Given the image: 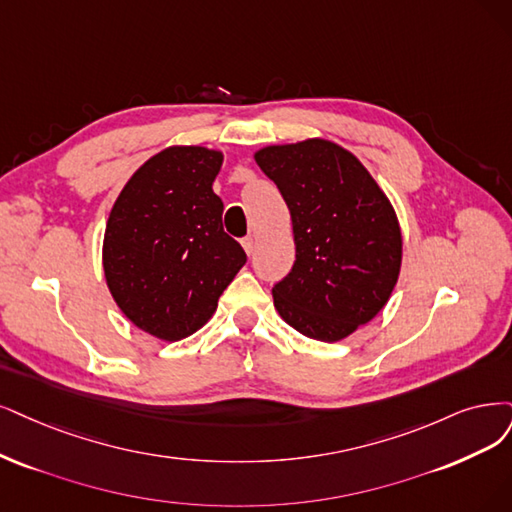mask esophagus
Returning a JSON list of instances; mask_svg holds the SVG:
<instances>
[{
	"mask_svg": "<svg viewBox=\"0 0 512 512\" xmlns=\"http://www.w3.org/2000/svg\"><path fill=\"white\" fill-rule=\"evenodd\" d=\"M242 246H244V251H246V255H253L255 253V246H257V242H255V238L253 236H249V238H244L242 240Z\"/></svg>",
	"mask_w": 512,
	"mask_h": 512,
	"instance_id": "obj_1",
	"label": "esophagus"
}]
</instances>
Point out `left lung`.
Instances as JSON below:
<instances>
[{"mask_svg":"<svg viewBox=\"0 0 512 512\" xmlns=\"http://www.w3.org/2000/svg\"><path fill=\"white\" fill-rule=\"evenodd\" d=\"M285 198L295 263L272 289L295 331L339 342L367 325L396 287L403 234L384 189L352 151L329 139L266 145L253 154Z\"/></svg>","mask_w":512,"mask_h":512,"instance_id":"obj_1","label":"left lung"}]
</instances>
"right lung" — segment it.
Returning <instances> with one entry per match:
<instances>
[{
    "instance_id": "obj_1",
    "label": "right lung",
    "mask_w": 512,
    "mask_h": 512,
    "mask_svg": "<svg viewBox=\"0 0 512 512\" xmlns=\"http://www.w3.org/2000/svg\"><path fill=\"white\" fill-rule=\"evenodd\" d=\"M223 151L170 145L141 164L113 202L103 236L107 289L122 314L162 342L208 323L246 263L223 232L213 181Z\"/></svg>"
}]
</instances>
